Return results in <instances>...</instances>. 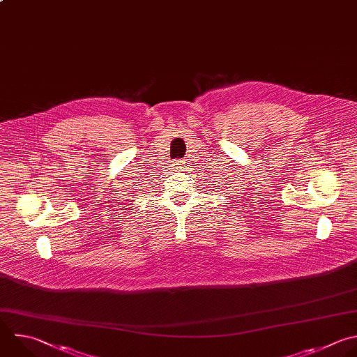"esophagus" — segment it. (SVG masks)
Segmentation results:
<instances>
[{
    "mask_svg": "<svg viewBox=\"0 0 357 357\" xmlns=\"http://www.w3.org/2000/svg\"><path fill=\"white\" fill-rule=\"evenodd\" d=\"M183 165H185V161H182V160H176L174 162V168L175 169H181V168H183Z\"/></svg>",
    "mask_w": 357,
    "mask_h": 357,
    "instance_id": "esophagus-1",
    "label": "esophagus"
}]
</instances>
